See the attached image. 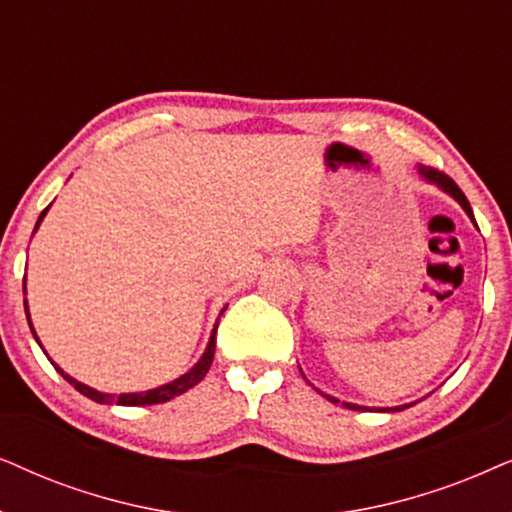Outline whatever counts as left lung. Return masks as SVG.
<instances>
[{"label":"left lung","mask_w":512,"mask_h":512,"mask_svg":"<svg viewBox=\"0 0 512 512\" xmlns=\"http://www.w3.org/2000/svg\"><path fill=\"white\" fill-rule=\"evenodd\" d=\"M417 175H419L424 182H428V185H435V187L440 189V192H445L447 196H452V199L463 208V213H466V215L470 217V222H473L475 227H478V222H475V215H473V208H470L466 194H463L461 189L456 187V182L452 180V177H447L445 173H440V170H435V168L421 166V163H417ZM302 377H304V374H302ZM316 391H318V388H316ZM318 393L323 395V398L330 400V403H339V400L332 398V395H327V393H323V391H318ZM417 403H419V400H417ZM342 405L346 407V410H356V412L370 410V407H363V405H356V403H342ZM412 405H414V403L398 405V407H377V410H374V412H400V410H405V407H412Z\"/></svg>","instance_id":"1"}]
</instances>
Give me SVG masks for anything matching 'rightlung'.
Here are the masks:
<instances>
[{
  "mask_svg": "<svg viewBox=\"0 0 512 512\" xmlns=\"http://www.w3.org/2000/svg\"><path fill=\"white\" fill-rule=\"evenodd\" d=\"M49 208H51V206H49ZM49 208H44V213L39 215L37 224H34V231L39 229V224H42L46 213H49ZM23 295H27L25 281H23ZM224 309H227V306H224ZM224 309L220 311V316L224 313ZM25 316H27V323H30V330H32L34 339H37V344L42 346V342H39V337H37V332H34L32 320H30V309H27V299H25ZM217 325H220V318L215 320L213 332H210L208 346H206V351H203V356H201L199 360H196V363H194L192 367H189V370H187L185 374H180V377H177V379L168 381V384H161V386H156V388H149V391H138V393H102V391H95V388L81 384V381L70 377V374H67V372L63 370V367H58L56 363H53V360L49 358V353H46L44 346H42V351L46 353V358L51 360V365L56 367V370H58L60 374H63V379L70 381V384H72L74 388H77V391H79L81 395H86V398L95 400V403H100V405H124V407L159 405V403H168V400H173L175 395H182L185 391H189V388L196 386L203 377H206L208 370H210V365H213V358H215V332H217Z\"/></svg>",
  "mask_w": 512,
  "mask_h": 512,
  "instance_id": "add662e5",
  "label": "right lung"
}]
</instances>
